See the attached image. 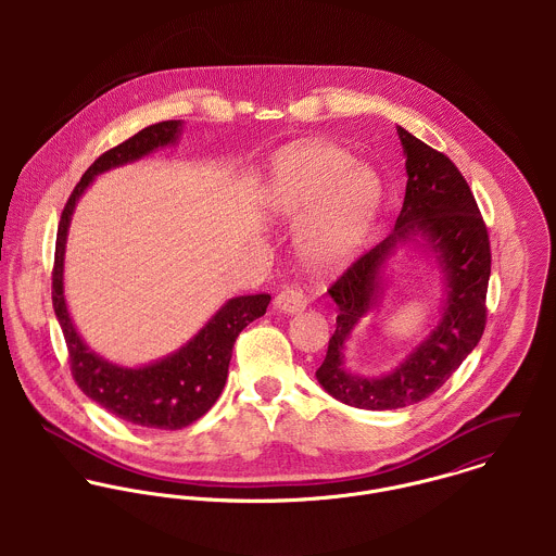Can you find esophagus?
Returning <instances> with one entry per match:
<instances>
[{"label":"esophagus","mask_w":556,"mask_h":556,"mask_svg":"<svg viewBox=\"0 0 556 556\" xmlns=\"http://www.w3.org/2000/svg\"><path fill=\"white\" fill-rule=\"evenodd\" d=\"M308 304V298L306 293L300 289V287H285L276 300H274V306L280 311V313H287V315H293V313H300L304 311Z\"/></svg>","instance_id":"esophagus-1"}]
</instances>
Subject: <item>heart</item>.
I'll use <instances>...</instances> for the list:
<instances>
[{"instance_id": "obj_1", "label": "heart", "mask_w": 556, "mask_h": 556, "mask_svg": "<svg viewBox=\"0 0 556 556\" xmlns=\"http://www.w3.org/2000/svg\"><path fill=\"white\" fill-rule=\"evenodd\" d=\"M381 199L372 168L333 146H300L280 154L265 192L267 210L302 220L304 250L318 267L342 263L366 233Z\"/></svg>"}]
</instances>
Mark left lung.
I'll return each instance as SVG.
<instances>
[{"instance_id": "obj_1", "label": "left lung", "mask_w": 556, "mask_h": 556, "mask_svg": "<svg viewBox=\"0 0 556 556\" xmlns=\"http://www.w3.org/2000/svg\"><path fill=\"white\" fill-rule=\"evenodd\" d=\"M406 156V192L394 231L357 256L327 289L338 306L336 331L317 370L329 396L357 408L390 410L432 396L473 351L485 327L490 239L476 197L443 152L397 126ZM421 235L446 271L448 302L431 336L397 368L377 380L351 376L341 357L352 327L376 303L380 269L397 242Z\"/></svg>"}]
</instances>
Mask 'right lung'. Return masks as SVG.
<instances>
[{
  "label": "right lung",
  "instance_id": "obj_1",
  "mask_svg": "<svg viewBox=\"0 0 556 556\" xmlns=\"http://www.w3.org/2000/svg\"><path fill=\"white\" fill-rule=\"evenodd\" d=\"M179 130L181 122L175 119L152 124L93 160L62 212L53 263V308L64 331L71 370L80 392L124 421L160 430L186 428L214 406L227 383L239 331L265 315L271 298L267 293L233 298L173 355L143 368H124L102 359L80 340L64 300V252L75 205L91 179L98 173L175 143Z\"/></svg>",
  "mask_w": 556,
  "mask_h": 556
}]
</instances>
